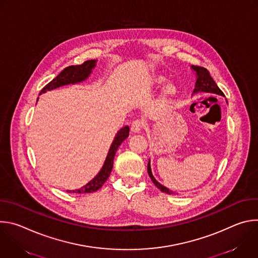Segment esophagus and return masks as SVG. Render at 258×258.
<instances>
[{
	"mask_svg": "<svg viewBox=\"0 0 258 258\" xmlns=\"http://www.w3.org/2000/svg\"><path fill=\"white\" fill-rule=\"evenodd\" d=\"M143 128V122L140 120H135L131 125V131L134 134H140Z\"/></svg>",
	"mask_w": 258,
	"mask_h": 258,
	"instance_id": "obj_1",
	"label": "esophagus"
}]
</instances>
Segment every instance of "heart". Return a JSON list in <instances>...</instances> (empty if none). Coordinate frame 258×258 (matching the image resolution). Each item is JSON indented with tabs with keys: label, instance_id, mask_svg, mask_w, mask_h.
Wrapping results in <instances>:
<instances>
[{
	"label": "heart",
	"instance_id": "1",
	"mask_svg": "<svg viewBox=\"0 0 258 258\" xmlns=\"http://www.w3.org/2000/svg\"><path fill=\"white\" fill-rule=\"evenodd\" d=\"M164 82V78L157 76V77H153L151 79V83L152 84H156V85H160ZM175 94V88L173 85L171 84H167L163 87L161 95H160V100L161 102H167L170 98H172Z\"/></svg>",
	"mask_w": 258,
	"mask_h": 258
}]
</instances>
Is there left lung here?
I'll return each mask as SVG.
<instances>
[{
	"mask_svg": "<svg viewBox=\"0 0 258 258\" xmlns=\"http://www.w3.org/2000/svg\"><path fill=\"white\" fill-rule=\"evenodd\" d=\"M191 68L196 72V78H197V81H196V85H195V89H194V92L193 94H197L199 92H202V93H211V94H216V95H219V96H224V93L220 91V89L217 87V85L215 84V82L212 80V78L210 77V73L209 71L204 68V67H201V66H194L192 65ZM148 174L150 176V178L152 179V181L154 182V185L163 193H166L168 195H173L175 194L174 192L168 190L167 188H165L164 186H162L161 183H159L155 177L153 176L152 174V171H151V165H150V160L148 162Z\"/></svg>",
	"mask_w": 258,
	"mask_h": 258,
	"instance_id": "8db88e82",
	"label": "left lung"
}]
</instances>
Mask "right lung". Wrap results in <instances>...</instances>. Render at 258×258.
<instances>
[{
  "instance_id": "add662e5",
  "label": "right lung",
  "mask_w": 258,
  "mask_h": 258,
  "mask_svg": "<svg viewBox=\"0 0 258 258\" xmlns=\"http://www.w3.org/2000/svg\"><path fill=\"white\" fill-rule=\"evenodd\" d=\"M97 60H88L84 62L81 65H71L63 69L60 75H58L52 82H50L48 85H46L43 90L41 91L40 95L43 93H46L47 91H51L54 89H57L59 87L65 86V85H70V84H79L84 81H86L90 75L92 73L93 69L96 66ZM39 100V98H38ZM36 100V102H38ZM130 135V127L126 125L122 127L118 133L116 134L114 141L111 144V147H110L109 152L107 154V157L105 159V162L101 168V170L98 172V174L91 180L89 181L86 186L82 187L79 190H73V191H67L68 193H79V194H86V193H93L97 190H99L103 183L107 180V178L110 175V172L112 170L113 167V160L115 153L118 149V147L121 145V143L128 137Z\"/></svg>"
}]
</instances>
